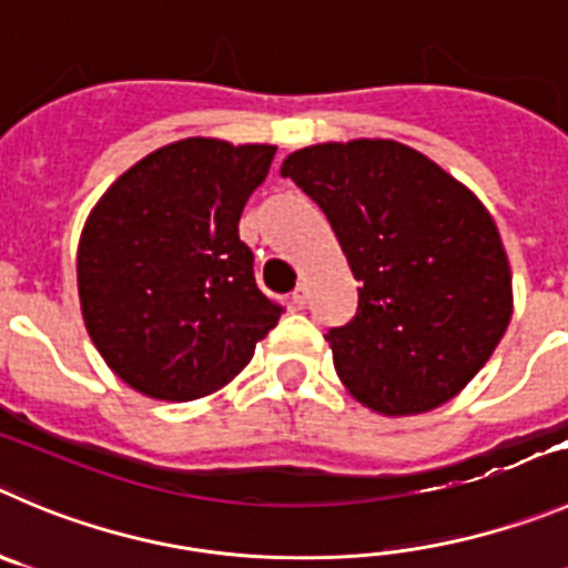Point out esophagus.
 Here are the masks:
<instances>
[{
  "instance_id": "34e87169",
  "label": "esophagus",
  "mask_w": 568,
  "mask_h": 568,
  "mask_svg": "<svg viewBox=\"0 0 568 568\" xmlns=\"http://www.w3.org/2000/svg\"><path fill=\"white\" fill-rule=\"evenodd\" d=\"M291 302H294V308H296V311L305 308V305H308V285H305V283L296 285L294 294H291Z\"/></svg>"
}]
</instances>
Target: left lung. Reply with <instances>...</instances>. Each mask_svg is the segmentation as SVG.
Here are the masks:
<instances>
[{"mask_svg":"<svg viewBox=\"0 0 568 568\" xmlns=\"http://www.w3.org/2000/svg\"><path fill=\"white\" fill-rule=\"evenodd\" d=\"M280 173L322 206L362 283L356 316L325 333L349 395L389 417L459 395L513 316L510 263L485 204L395 140L302 148Z\"/></svg>","mask_w":568,"mask_h":568,"instance_id":"obj_1","label":"left lung"}]
</instances>
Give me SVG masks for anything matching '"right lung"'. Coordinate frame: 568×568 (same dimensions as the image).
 I'll use <instances>...</instances> for the list:
<instances>
[{"instance_id":"obj_1","label":"right lung","mask_w":568,"mask_h":568,"mask_svg":"<svg viewBox=\"0 0 568 568\" xmlns=\"http://www.w3.org/2000/svg\"><path fill=\"white\" fill-rule=\"evenodd\" d=\"M274 145L190 136L148 153L89 212L78 243L87 331L111 369L159 400L230 384L283 305L237 235Z\"/></svg>"}]
</instances>
